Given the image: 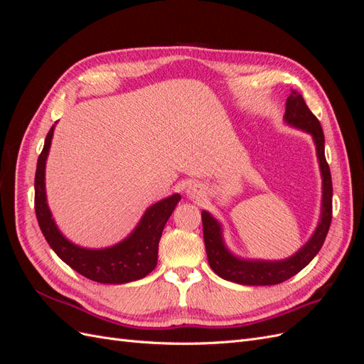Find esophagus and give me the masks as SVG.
I'll return each mask as SVG.
<instances>
[{
    "instance_id": "34e87169",
    "label": "esophagus",
    "mask_w": 364,
    "mask_h": 364,
    "mask_svg": "<svg viewBox=\"0 0 364 364\" xmlns=\"http://www.w3.org/2000/svg\"><path fill=\"white\" fill-rule=\"evenodd\" d=\"M186 194H188L191 199H199L205 194V188L200 183H191L188 185V188H186Z\"/></svg>"
}]
</instances>
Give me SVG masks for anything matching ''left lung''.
<instances>
[{"mask_svg":"<svg viewBox=\"0 0 364 364\" xmlns=\"http://www.w3.org/2000/svg\"><path fill=\"white\" fill-rule=\"evenodd\" d=\"M285 123L308 132L314 139L318 165L322 173V214L314 234L305 246L297 250L293 257L281 261L243 259L232 255L225 246L222 226L206 211L202 213L203 240L206 247L208 262L211 269L230 282L243 285H274L290 279L299 273L317 255L323 246L333 218V181L329 165L325 159V136L318 119L308 109L302 95L291 90L285 103Z\"/></svg>","mask_w":364,"mask_h":364,"instance_id":"obj_1","label":"left lung"}]
</instances>
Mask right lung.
I'll return each mask as SVG.
<instances>
[{"label":"right lung","instance_id":"right-lung-1","mask_svg":"<svg viewBox=\"0 0 364 364\" xmlns=\"http://www.w3.org/2000/svg\"><path fill=\"white\" fill-rule=\"evenodd\" d=\"M53 132L54 126L47 134L46 144L38 158L35 176V211L47 243L63 262H67L71 269L91 281L102 284H126L147 277L156 267L158 246L164 226L181 200V196L173 194L151 205L142 215L134 232L115 246L105 249L77 246L60 234L47 205L46 162Z\"/></svg>","mask_w":364,"mask_h":364}]
</instances>
